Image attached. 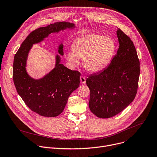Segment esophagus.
Masks as SVG:
<instances>
[{
	"mask_svg": "<svg viewBox=\"0 0 157 157\" xmlns=\"http://www.w3.org/2000/svg\"><path fill=\"white\" fill-rule=\"evenodd\" d=\"M80 82L82 84H86V78L84 76H81L80 77Z\"/></svg>",
	"mask_w": 157,
	"mask_h": 157,
	"instance_id": "esophagus-1",
	"label": "esophagus"
}]
</instances>
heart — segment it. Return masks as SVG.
<instances>
[{
  "label": "heart",
  "mask_w": 157,
  "mask_h": 157,
  "mask_svg": "<svg viewBox=\"0 0 157 157\" xmlns=\"http://www.w3.org/2000/svg\"><path fill=\"white\" fill-rule=\"evenodd\" d=\"M117 46L111 37L95 33L77 38L71 46L72 52L66 54V59L73 66L82 64L87 71L96 73L106 67L115 53Z\"/></svg>",
  "instance_id": "obj_1"
}]
</instances>
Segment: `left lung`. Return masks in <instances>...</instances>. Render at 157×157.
<instances>
[{
  "mask_svg": "<svg viewBox=\"0 0 157 157\" xmlns=\"http://www.w3.org/2000/svg\"><path fill=\"white\" fill-rule=\"evenodd\" d=\"M117 34L119 48L110 64L101 72L89 76V107L100 118L117 115L132 103L136 94L140 61L133 42L120 29Z\"/></svg>",
  "mask_w": 157,
  "mask_h": 157,
  "instance_id": "left-lung-1",
  "label": "left lung"
}]
</instances>
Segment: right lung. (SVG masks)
Here are the masks:
<instances>
[{"instance_id": "add662e5", "label": "right lung", "mask_w": 157, "mask_h": 157, "mask_svg": "<svg viewBox=\"0 0 157 157\" xmlns=\"http://www.w3.org/2000/svg\"><path fill=\"white\" fill-rule=\"evenodd\" d=\"M75 24L58 22L33 31L22 43L15 54L13 63V80L17 93L33 111L46 117H55L63 111L71 94L80 83L81 74L61 63L63 44H59L55 56V66L42 77L36 79L27 71L29 53L35 44L44 40L51 33H58L75 28Z\"/></svg>"}]
</instances>
